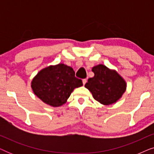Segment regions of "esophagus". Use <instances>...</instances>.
<instances>
[{"mask_svg":"<svg viewBox=\"0 0 154 154\" xmlns=\"http://www.w3.org/2000/svg\"><path fill=\"white\" fill-rule=\"evenodd\" d=\"M87 83V79H83V84L85 85V84Z\"/></svg>","mask_w":154,"mask_h":154,"instance_id":"obj_1","label":"esophagus"}]
</instances>
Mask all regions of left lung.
<instances>
[{
  "instance_id": "obj_1",
  "label": "left lung",
  "mask_w": 154,
  "mask_h": 154,
  "mask_svg": "<svg viewBox=\"0 0 154 154\" xmlns=\"http://www.w3.org/2000/svg\"><path fill=\"white\" fill-rule=\"evenodd\" d=\"M94 77L90 78L85 87L94 99L104 105L116 102L126 90V82L116 71L99 64L92 69Z\"/></svg>"
}]
</instances>
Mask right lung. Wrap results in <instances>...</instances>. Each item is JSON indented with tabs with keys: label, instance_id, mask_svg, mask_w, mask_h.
I'll list each match as a JSON object with an SVG mask.
<instances>
[{
	"label": "right lung",
	"instance_id": "1",
	"mask_svg": "<svg viewBox=\"0 0 154 154\" xmlns=\"http://www.w3.org/2000/svg\"><path fill=\"white\" fill-rule=\"evenodd\" d=\"M82 85V80L75 76L72 67L62 63L42 69L31 85L33 93L40 100L53 107L65 104L73 90Z\"/></svg>",
	"mask_w": 154,
	"mask_h": 154
}]
</instances>
